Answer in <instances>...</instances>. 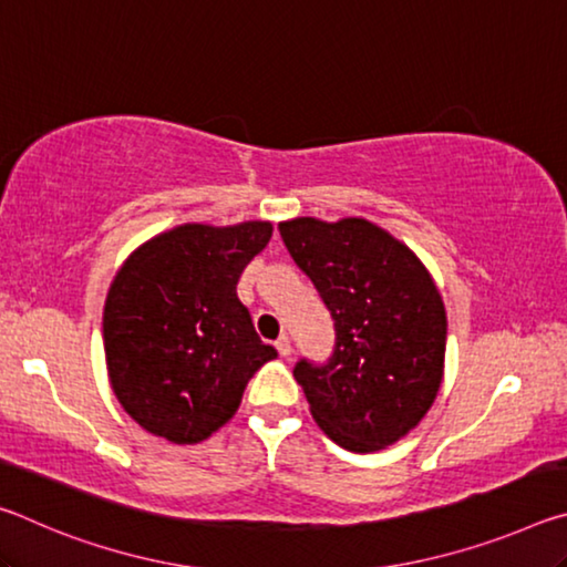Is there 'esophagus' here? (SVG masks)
Segmentation results:
<instances>
[{
    "label": "esophagus",
    "instance_id": "obj_1",
    "mask_svg": "<svg viewBox=\"0 0 567 567\" xmlns=\"http://www.w3.org/2000/svg\"><path fill=\"white\" fill-rule=\"evenodd\" d=\"M275 348H277V352L282 354V358H287V354L292 352V344H290V338H287V334H280V338H277V342H275Z\"/></svg>",
    "mask_w": 567,
    "mask_h": 567
}]
</instances>
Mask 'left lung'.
Returning <instances> with one entry per match:
<instances>
[{
	"label": "left lung",
	"mask_w": 567,
	"mask_h": 567,
	"mask_svg": "<svg viewBox=\"0 0 567 567\" xmlns=\"http://www.w3.org/2000/svg\"><path fill=\"white\" fill-rule=\"evenodd\" d=\"M280 235L334 320L330 360L302 358L292 370L315 422L350 453L398 443L443 382L447 318L433 277L408 245L360 217H297Z\"/></svg>",
	"instance_id": "1"
}]
</instances>
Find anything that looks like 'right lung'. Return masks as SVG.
Instances as JSON below:
<instances>
[{"label": "right lung", "mask_w": 567, "mask_h": 567, "mask_svg": "<svg viewBox=\"0 0 567 567\" xmlns=\"http://www.w3.org/2000/svg\"><path fill=\"white\" fill-rule=\"evenodd\" d=\"M270 223L179 225L124 260L104 302V354L124 412L177 445L203 443L235 415L249 378L277 358L257 338L237 282Z\"/></svg>", "instance_id": "obj_1"}]
</instances>
